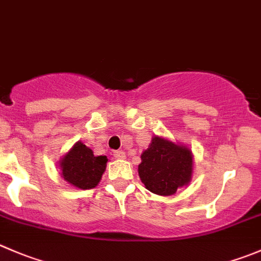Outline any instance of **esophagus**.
<instances>
[{
	"label": "esophagus",
	"mask_w": 261,
	"mask_h": 261,
	"mask_svg": "<svg viewBox=\"0 0 261 261\" xmlns=\"http://www.w3.org/2000/svg\"><path fill=\"white\" fill-rule=\"evenodd\" d=\"M113 156H115V158H117V159H125V151L123 150H116V151H113Z\"/></svg>",
	"instance_id": "1"
}]
</instances>
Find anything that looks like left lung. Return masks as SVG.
Here are the masks:
<instances>
[{"label": "left lung", "instance_id": "left-lung-1", "mask_svg": "<svg viewBox=\"0 0 261 261\" xmlns=\"http://www.w3.org/2000/svg\"><path fill=\"white\" fill-rule=\"evenodd\" d=\"M138 172L145 189L171 196L191 181L194 155L189 146L154 135L148 149L141 153Z\"/></svg>", "mask_w": 261, "mask_h": 261}]
</instances>
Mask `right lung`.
<instances>
[{
  "label": "right lung",
  "mask_w": 261,
  "mask_h": 261,
  "mask_svg": "<svg viewBox=\"0 0 261 261\" xmlns=\"http://www.w3.org/2000/svg\"><path fill=\"white\" fill-rule=\"evenodd\" d=\"M58 162L61 177L67 184L80 190H89L99 184L108 159L106 155H94L92 149L79 140Z\"/></svg>",
  "instance_id": "1"
}]
</instances>
